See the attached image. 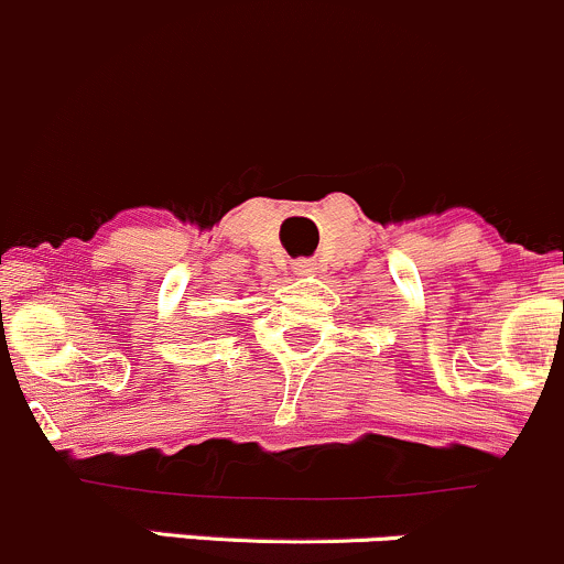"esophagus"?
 Returning <instances> with one entry per match:
<instances>
[{
  "instance_id": "34e87169",
  "label": "esophagus",
  "mask_w": 564,
  "mask_h": 564,
  "mask_svg": "<svg viewBox=\"0 0 564 564\" xmlns=\"http://www.w3.org/2000/svg\"><path fill=\"white\" fill-rule=\"evenodd\" d=\"M293 269H295V274H301V276H312V274H317V263H315V260H312V258H301V260H295Z\"/></svg>"
}]
</instances>
